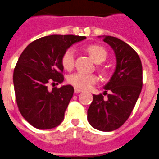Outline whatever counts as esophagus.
<instances>
[{"instance_id":"esophagus-1","label":"esophagus","mask_w":159,"mask_h":159,"mask_svg":"<svg viewBox=\"0 0 159 159\" xmlns=\"http://www.w3.org/2000/svg\"><path fill=\"white\" fill-rule=\"evenodd\" d=\"M82 90L80 89H77V88H75V93H80V92H82Z\"/></svg>"}]
</instances>
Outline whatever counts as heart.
Segmentation results:
<instances>
[{
  "label": "heart",
  "mask_w": 159,
  "mask_h": 159,
  "mask_svg": "<svg viewBox=\"0 0 159 159\" xmlns=\"http://www.w3.org/2000/svg\"><path fill=\"white\" fill-rule=\"evenodd\" d=\"M87 52L94 61L97 63L104 62L107 58V52L102 46L92 45L87 47ZM75 49L70 47L66 51L62 58V64L67 70H71L75 67ZM97 81V76L83 72H75L68 75V82L77 89H89Z\"/></svg>",
  "instance_id": "obj_1"
}]
</instances>
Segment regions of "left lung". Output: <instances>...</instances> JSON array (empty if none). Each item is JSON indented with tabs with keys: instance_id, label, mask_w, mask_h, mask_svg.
<instances>
[{
	"instance_id": "left-lung-1",
	"label": "left lung",
	"mask_w": 159,
	"mask_h": 159,
	"mask_svg": "<svg viewBox=\"0 0 159 159\" xmlns=\"http://www.w3.org/2000/svg\"><path fill=\"white\" fill-rule=\"evenodd\" d=\"M103 41L114 52L116 68L104 86L103 94L108 97L93 95L87 119L98 130L112 131L124 125L137 102L142 88V65L138 54L125 41L107 35H103Z\"/></svg>"
}]
</instances>
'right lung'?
Segmentation results:
<instances>
[{
	"label": "right lung",
	"instance_id": "add662e5",
	"mask_svg": "<svg viewBox=\"0 0 159 159\" xmlns=\"http://www.w3.org/2000/svg\"><path fill=\"white\" fill-rule=\"evenodd\" d=\"M86 39L73 34H52L31 42L19 57L13 72V84L18 109L34 128L49 129L58 126L74 94L70 84H58L62 75V56L75 43Z\"/></svg>",
	"mask_w": 159,
	"mask_h": 159
}]
</instances>
